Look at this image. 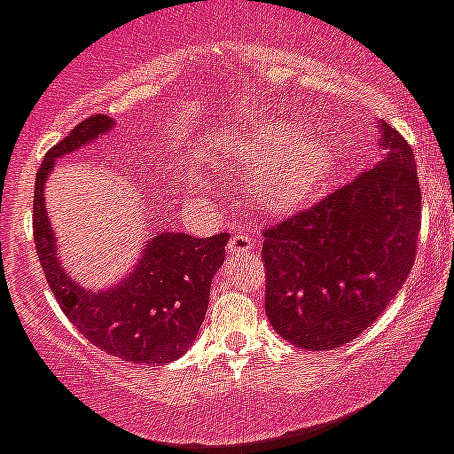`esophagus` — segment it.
Instances as JSON below:
<instances>
[{
    "label": "esophagus",
    "mask_w": 454,
    "mask_h": 454,
    "mask_svg": "<svg viewBox=\"0 0 454 454\" xmlns=\"http://www.w3.org/2000/svg\"><path fill=\"white\" fill-rule=\"evenodd\" d=\"M256 247H258L256 236L239 231V234L231 236V240L227 243V254H230V256H240V254L256 252Z\"/></svg>",
    "instance_id": "obj_1"
}]
</instances>
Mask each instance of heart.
<instances>
[{"label": "heart", "instance_id": "1", "mask_svg": "<svg viewBox=\"0 0 454 454\" xmlns=\"http://www.w3.org/2000/svg\"><path fill=\"white\" fill-rule=\"evenodd\" d=\"M230 153L254 165L249 193L267 211H289L308 202L325 187L336 165L332 142L292 120H270L234 136Z\"/></svg>", "mask_w": 454, "mask_h": 454}]
</instances>
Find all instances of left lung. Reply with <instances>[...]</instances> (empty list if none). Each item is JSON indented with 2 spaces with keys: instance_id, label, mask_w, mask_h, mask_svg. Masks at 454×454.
Listing matches in <instances>:
<instances>
[{
  "instance_id": "left-lung-1",
  "label": "left lung",
  "mask_w": 454,
  "mask_h": 454,
  "mask_svg": "<svg viewBox=\"0 0 454 454\" xmlns=\"http://www.w3.org/2000/svg\"><path fill=\"white\" fill-rule=\"evenodd\" d=\"M381 146L372 169L262 231L265 314L296 348L356 339L412 270L421 227L414 151L390 124H381Z\"/></svg>"
}]
</instances>
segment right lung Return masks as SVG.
<instances>
[{"instance_id": "right-lung-1", "label": "right lung", "mask_w": 454, "mask_h": 454, "mask_svg": "<svg viewBox=\"0 0 454 454\" xmlns=\"http://www.w3.org/2000/svg\"><path fill=\"white\" fill-rule=\"evenodd\" d=\"M114 120L90 115L46 153L35 178L33 236L46 283L68 321L105 352L131 364H169L196 339L209 303L211 278L224 261L227 234L193 239L165 231L149 240L145 256L118 287L86 292L59 262L44 207V180L55 158L106 133Z\"/></svg>"}]
</instances>
